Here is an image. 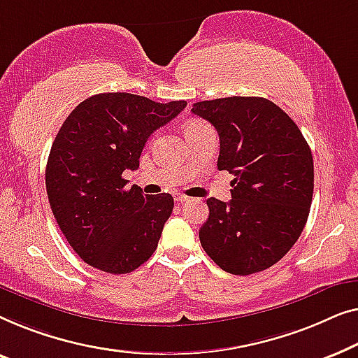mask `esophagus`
I'll return each mask as SVG.
<instances>
[{
	"label": "esophagus",
	"mask_w": 358,
	"mask_h": 358,
	"mask_svg": "<svg viewBox=\"0 0 358 358\" xmlns=\"http://www.w3.org/2000/svg\"><path fill=\"white\" fill-rule=\"evenodd\" d=\"M175 201H177V203H185V201H189V198H186L183 194H175Z\"/></svg>",
	"instance_id": "esophagus-1"
}]
</instances>
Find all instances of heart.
Masks as SVG:
<instances>
[{"instance_id": "obj_1", "label": "heart", "mask_w": 358, "mask_h": 358, "mask_svg": "<svg viewBox=\"0 0 358 358\" xmlns=\"http://www.w3.org/2000/svg\"><path fill=\"white\" fill-rule=\"evenodd\" d=\"M206 127H209V124L204 123V122H201V120H193V122H188V123L185 124V134L188 136L191 133H196V131L203 129Z\"/></svg>"}]
</instances>
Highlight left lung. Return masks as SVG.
<instances>
[{"label": "left lung", "instance_id": "obj_1", "mask_svg": "<svg viewBox=\"0 0 358 358\" xmlns=\"http://www.w3.org/2000/svg\"><path fill=\"white\" fill-rule=\"evenodd\" d=\"M191 112L217 129V169L234 175L229 203L209 198L199 240L235 275L271 268L303 230L313 198V155L294 120L263 97L204 100Z\"/></svg>", "mask_w": 358, "mask_h": 358}]
</instances>
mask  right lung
I'll use <instances>...</instances> for the list:
<instances>
[{
  "label": "right lung",
  "instance_id": "right-lung-1",
  "mask_svg": "<svg viewBox=\"0 0 358 358\" xmlns=\"http://www.w3.org/2000/svg\"><path fill=\"white\" fill-rule=\"evenodd\" d=\"M185 100L154 102L127 92L85 99L64 120L50 150L45 185L68 243L95 269L128 274L157 248L172 194L124 189L149 136L177 117Z\"/></svg>",
  "mask_w": 358,
  "mask_h": 358
}]
</instances>
